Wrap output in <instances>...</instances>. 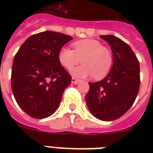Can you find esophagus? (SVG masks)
Returning a JSON list of instances; mask_svg holds the SVG:
<instances>
[{"label":"esophagus","instance_id":"obj_1","mask_svg":"<svg viewBox=\"0 0 153 153\" xmlns=\"http://www.w3.org/2000/svg\"><path fill=\"white\" fill-rule=\"evenodd\" d=\"M79 82H80V80H79V79H75V78H74V77H73V78H72V79H71V82L73 84H77V83H79Z\"/></svg>","mask_w":153,"mask_h":153}]
</instances>
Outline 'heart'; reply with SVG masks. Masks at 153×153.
<instances>
[{
    "label": "heart",
    "mask_w": 153,
    "mask_h": 153,
    "mask_svg": "<svg viewBox=\"0 0 153 153\" xmlns=\"http://www.w3.org/2000/svg\"><path fill=\"white\" fill-rule=\"evenodd\" d=\"M74 50L63 48L59 53L60 63L68 70L79 64L80 59L83 64L72 71L77 77L92 75L94 79H101L111 71L114 57L111 50L102 46L100 41L94 39L79 40L72 44Z\"/></svg>",
    "instance_id": "obj_1"
}]
</instances>
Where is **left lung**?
Segmentation results:
<instances>
[{
    "mask_svg": "<svg viewBox=\"0 0 153 153\" xmlns=\"http://www.w3.org/2000/svg\"><path fill=\"white\" fill-rule=\"evenodd\" d=\"M114 55V65L108 75L97 82H89L85 96L94 116L102 121H114L128 111L140 89V64L128 44L118 37L100 36Z\"/></svg>",
    "mask_w": 153,
    "mask_h": 153,
    "instance_id": "1",
    "label": "left lung"
}]
</instances>
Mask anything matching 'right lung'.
<instances>
[{
    "label": "right lung",
    "mask_w": 153,
    "mask_h": 153,
    "mask_svg": "<svg viewBox=\"0 0 153 153\" xmlns=\"http://www.w3.org/2000/svg\"><path fill=\"white\" fill-rule=\"evenodd\" d=\"M71 36L46 31L27 38L13 60L11 86L19 106L30 117L42 119L57 109L71 76L59 59Z\"/></svg>",
    "instance_id": "add662e5"
}]
</instances>
